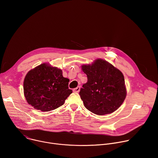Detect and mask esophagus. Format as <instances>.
Instances as JSON below:
<instances>
[{"label": "esophagus", "mask_w": 158, "mask_h": 158, "mask_svg": "<svg viewBox=\"0 0 158 158\" xmlns=\"http://www.w3.org/2000/svg\"><path fill=\"white\" fill-rule=\"evenodd\" d=\"M79 91H80V87H79V86H77L76 88H75V89H73V91H74V93H79Z\"/></svg>", "instance_id": "1"}]
</instances>
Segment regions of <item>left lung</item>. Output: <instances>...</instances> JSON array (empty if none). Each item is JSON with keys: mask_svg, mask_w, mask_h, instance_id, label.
Masks as SVG:
<instances>
[{"mask_svg": "<svg viewBox=\"0 0 158 158\" xmlns=\"http://www.w3.org/2000/svg\"><path fill=\"white\" fill-rule=\"evenodd\" d=\"M87 82L79 92L85 107L97 115L112 113L123 103L127 94L123 73L102 59L81 66Z\"/></svg>", "mask_w": 158, "mask_h": 158, "instance_id": "1", "label": "left lung"}]
</instances>
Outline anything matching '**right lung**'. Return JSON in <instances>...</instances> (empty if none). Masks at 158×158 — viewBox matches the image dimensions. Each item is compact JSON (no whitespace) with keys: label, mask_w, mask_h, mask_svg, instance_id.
Listing matches in <instances>:
<instances>
[{"label":"right lung","mask_w":158,"mask_h":158,"mask_svg":"<svg viewBox=\"0 0 158 158\" xmlns=\"http://www.w3.org/2000/svg\"><path fill=\"white\" fill-rule=\"evenodd\" d=\"M69 79L62 71L43 63L29 71L24 81V93L29 104L43 112L54 110L63 105L73 91Z\"/></svg>","instance_id":"1"}]
</instances>
